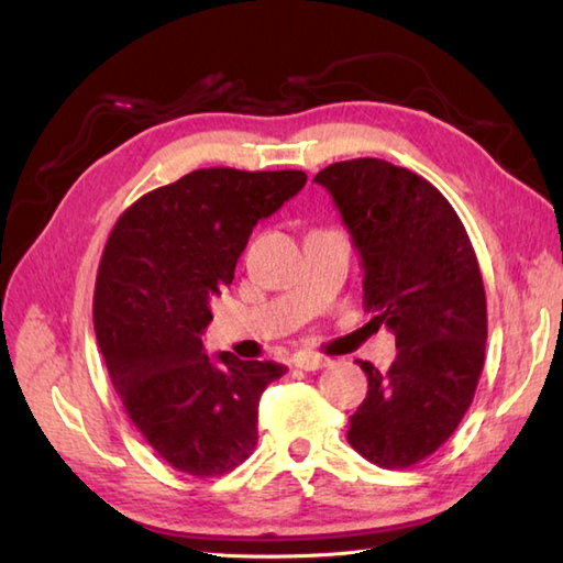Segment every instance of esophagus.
Masks as SVG:
<instances>
[{
  "instance_id": "esophagus-1",
  "label": "esophagus",
  "mask_w": 563,
  "mask_h": 563,
  "mask_svg": "<svg viewBox=\"0 0 563 563\" xmlns=\"http://www.w3.org/2000/svg\"><path fill=\"white\" fill-rule=\"evenodd\" d=\"M329 365V357H321L314 353H297L295 355V367L307 369V373H314V369H321Z\"/></svg>"
}]
</instances>
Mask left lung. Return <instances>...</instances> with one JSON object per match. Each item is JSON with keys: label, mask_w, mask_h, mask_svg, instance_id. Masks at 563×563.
Segmentation results:
<instances>
[{"label": "left lung", "mask_w": 563, "mask_h": 563, "mask_svg": "<svg viewBox=\"0 0 563 563\" xmlns=\"http://www.w3.org/2000/svg\"><path fill=\"white\" fill-rule=\"evenodd\" d=\"M324 186L363 266V302L397 339L387 373L357 361L367 397L351 416L353 450L385 470L433 454L470 409L484 367L486 292L457 212L426 178L385 159L336 162Z\"/></svg>", "instance_id": "8db88e82"}]
</instances>
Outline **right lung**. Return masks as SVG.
<instances>
[{
    "label": "right lung",
    "mask_w": 563,
    "mask_h": 563,
    "mask_svg": "<svg viewBox=\"0 0 563 563\" xmlns=\"http://www.w3.org/2000/svg\"><path fill=\"white\" fill-rule=\"evenodd\" d=\"M307 184L305 172H190L133 202L106 242L93 331L130 421L190 476H220L258 440V399L285 365L210 357V300L234 280L251 230Z\"/></svg>",
    "instance_id": "add662e5"
}]
</instances>
